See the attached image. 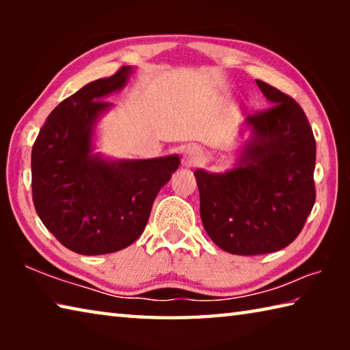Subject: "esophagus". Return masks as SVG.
I'll use <instances>...</instances> for the list:
<instances>
[{"mask_svg": "<svg viewBox=\"0 0 350 350\" xmlns=\"http://www.w3.org/2000/svg\"><path fill=\"white\" fill-rule=\"evenodd\" d=\"M200 159H202V150L198 146H189L185 154H183V162H185V165L198 163Z\"/></svg>", "mask_w": 350, "mask_h": 350, "instance_id": "34e87169", "label": "esophagus"}]
</instances>
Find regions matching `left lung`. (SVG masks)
I'll return each instance as SVG.
<instances>
[{"label":"left lung","mask_w":350,"mask_h":350,"mask_svg":"<svg viewBox=\"0 0 350 350\" xmlns=\"http://www.w3.org/2000/svg\"><path fill=\"white\" fill-rule=\"evenodd\" d=\"M270 108L247 117L252 139L238 167L196 170L200 219L211 241L233 254L278 252L296 239L315 204L317 145L301 106L256 80Z\"/></svg>","instance_id":"obj_1"}]
</instances>
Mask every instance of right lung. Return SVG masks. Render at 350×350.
I'll list each match as a JSON object with an SVG mask.
<instances>
[{
  "instance_id": "1",
  "label": "right lung",
  "mask_w": 350,
  "mask_h": 350,
  "mask_svg": "<svg viewBox=\"0 0 350 350\" xmlns=\"http://www.w3.org/2000/svg\"><path fill=\"white\" fill-rule=\"evenodd\" d=\"M131 66L88 83L46 118L32 148V199L44 227L75 253L123 250L144 233L152 202L179 157L105 161L92 154L103 100L126 85Z\"/></svg>"
}]
</instances>
